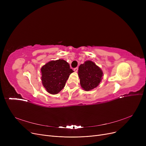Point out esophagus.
<instances>
[{"label":"esophagus","mask_w":146,"mask_h":146,"mask_svg":"<svg viewBox=\"0 0 146 146\" xmlns=\"http://www.w3.org/2000/svg\"><path fill=\"white\" fill-rule=\"evenodd\" d=\"M74 72H77L78 71V67H76V68H74Z\"/></svg>","instance_id":"1"}]
</instances>
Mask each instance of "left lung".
I'll return each mask as SVG.
<instances>
[{"instance_id": "left-lung-1", "label": "left lung", "mask_w": 146, "mask_h": 146, "mask_svg": "<svg viewBox=\"0 0 146 146\" xmlns=\"http://www.w3.org/2000/svg\"><path fill=\"white\" fill-rule=\"evenodd\" d=\"M82 88L86 91L97 87L103 75L101 69L91 61H86L80 65L78 70Z\"/></svg>"}]
</instances>
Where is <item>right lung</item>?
<instances>
[{
    "instance_id": "obj_1",
    "label": "right lung",
    "mask_w": 146,
    "mask_h": 146,
    "mask_svg": "<svg viewBox=\"0 0 146 146\" xmlns=\"http://www.w3.org/2000/svg\"><path fill=\"white\" fill-rule=\"evenodd\" d=\"M42 83L48 93L57 94L62 90L70 74L73 72L64 60L51 61L41 69Z\"/></svg>"
}]
</instances>
